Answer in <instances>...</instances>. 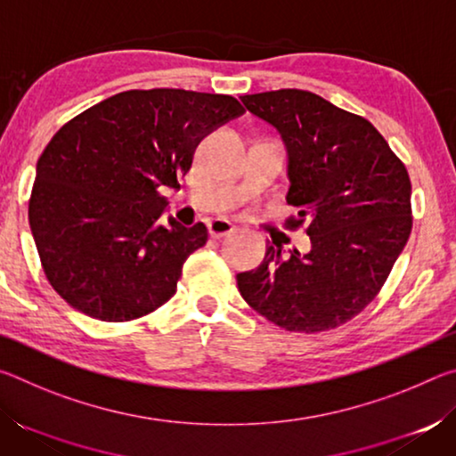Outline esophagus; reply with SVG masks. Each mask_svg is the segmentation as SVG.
Masks as SVG:
<instances>
[{
    "label": "esophagus",
    "instance_id": "esophagus-1",
    "mask_svg": "<svg viewBox=\"0 0 456 456\" xmlns=\"http://www.w3.org/2000/svg\"><path fill=\"white\" fill-rule=\"evenodd\" d=\"M207 229H209V235L215 237V239L233 235L235 231H237L233 223H229L227 219H213V221H209V225H207Z\"/></svg>",
    "mask_w": 456,
    "mask_h": 456
}]
</instances>
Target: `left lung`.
Masks as SVG:
<instances>
[{
    "mask_svg": "<svg viewBox=\"0 0 456 456\" xmlns=\"http://www.w3.org/2000/svg\"><path fill=\"white\" fill-rule=\"evenodd\" d=\"M247 110L280 133L288 151L289 227L305 223L312 249L267 247L237 273L253 310L288 331L342 326L372 302L412 229L411 179L384 136L358 114L314 92L245 94Z\"/></svg>",
    "mask_w": 456,
    "mask_h": 456,
    "instance_id": "1",
    "label": "left lung"
}]
</instances>
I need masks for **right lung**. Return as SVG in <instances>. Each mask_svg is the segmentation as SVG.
<instances>
[{
    "label": "right lung",
    "instance_id": "obj_1",
    "mask_svg": "<svg viewBox=\"0 0 456 456\" xmlns=\"http://www.w3.org/2000/svg\"><path fill=\"white\" fill-rule=\"evenodd\" d=\"M245 110L233 96L126 90L66 122L36 167L29 229L44 273L74 310L128 322L175 296L207 227L163 223L199 142Z\"/></svg>",
    "mask_w": 456,
    "mask_h": 456
}]
</instances>
